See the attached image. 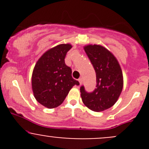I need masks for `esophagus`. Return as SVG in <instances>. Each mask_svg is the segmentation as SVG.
I'll return each mask as SVG.
<instances>
[{"label":"esophagus","mask_w":149,"mask_h":149,"mask_svg":"<svg viewBox=\"0 0 149 149\" xmlns=\"http://www.w3.org/2000/svg\"><path fill=\"white\" fill-rule=\"evenodd\" d=\"M82 81H83V80H82V78H79V84H80V85L82 84Z\"/></svg>","instance_id":"esophagus-1"}]
</instances>
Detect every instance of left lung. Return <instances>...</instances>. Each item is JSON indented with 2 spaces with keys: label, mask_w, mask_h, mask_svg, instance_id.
I'll use <instances>...</instances> for the list:
<instances>
[{
  "label": "left lung",
  "mask_w": 149,
  "mask_h": 149,
  "mask_svg": "<svg viewBox=\"0 0 149 149\" xmlns=\"http://www.w3.org/2000/svg\"><path fill=\"white\" fill-rule=\"evenodd\" d=\"M84 50L95 70L97 86L91 93L81 86V97L88 109L102 112L118 101L123 87V72L116 58L103 46L88 45Z\"/></svg>",
  "instance_id": "obj_1"
}]
</instances>
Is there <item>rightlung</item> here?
Returning <instances> with one entry per match:
<instances>
[{
    "label": "right lung",
    "mask_w": 149,
    "mask_h": 149,
    "mask_svg": "<svg viewBox=\"0 0 149 149\" xmlns=\"http://www.w3.org/2000/svg\"><path fill=\"white\" fill-rule=\"evenodd\" d=\"M72 45L61 44L46 51L36 63L31 88L36 100L46 107L55 108L63 102L69 91L79 82L72 78L71 68L65 58Z\"/></svg>",
    "instance_id": "right-lung-1"
}]
</instances>
